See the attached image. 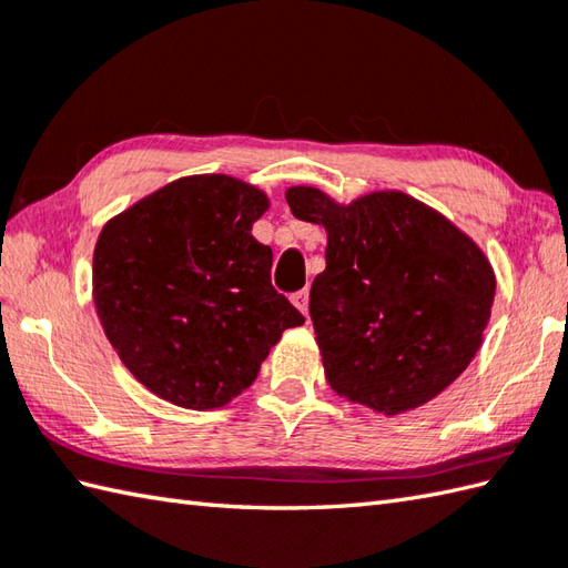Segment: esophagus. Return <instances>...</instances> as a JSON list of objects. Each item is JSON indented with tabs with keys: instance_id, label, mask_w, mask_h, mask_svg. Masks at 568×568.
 Segmentation results:
<instances>
[{
	"instance_id": "34e87169",
	"label": "esophagus",
	"mask_w": 568,
	"mask_h": 568,
	"mask_svg": "<svg viewBox=\"0 0 568 568\" xmlns=\"http://www.w3.org/2000/svg\"><path fill=\"white\" fill-rule=\"evenodd\" d=\"M291 303L303 312V315L307 317V312H310V293L307 291H297V293H293L291 295Z\"/></svg>"
}]
</instances>
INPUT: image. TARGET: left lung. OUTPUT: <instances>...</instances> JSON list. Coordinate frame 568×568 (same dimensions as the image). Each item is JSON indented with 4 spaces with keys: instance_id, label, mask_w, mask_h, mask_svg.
I'll use <instances>...</instances> for the list:
<instances>
[{
    "instance_id": "left-lung-1",
    "label": "left lung",
    "mask_w": 568,
    "mask_h": 568,
    "mask_svg": "<svg viewBox=\"0 0 568 568\" xmlns=\"http://www.w3.org/2000/svg\"><path fill=\"white\" fill-rule=\"evenodd\" d=\"M285 200L327 232L310 317L336 395L400 415L449 388L484 344L496 297L476 241L400 190L339 204L295 185Z\"/></svg>"
}]
</instances>
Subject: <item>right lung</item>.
Wrapping results in <instances>:
<instances>
[{"instance_id":"add662e5","label":"right lung","mask_w":568,"mask_h":568,"mask_svg":"<svg viewBox=\"0 0 568 568\" xmlns=\"http://www.w3.org/2000/svg\"><path fill=\"white\" fill-rule=\"evenodd\" d=\"M268 204L239 178L187 175L102 226L94 307L122 364L153 395L224 407L256 381L283 332L305 322L271 285V246L251 234Z\"/></svg>"}]
</instances>
